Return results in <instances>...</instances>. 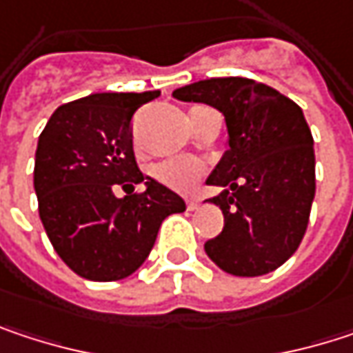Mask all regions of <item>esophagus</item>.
Listing matches in <instances>:
<instances>
[{"mask_svg":"<svg viewBox=\"0 0 353 353\" xmlns=\"http://www.w3.org/2000/svg\"><path fill=\"white\" fill-rule=\"evenodd\" d=\"M200 206V200L198 198H188V210H196Z\"/></svg>","mask_w":353,"mask_h":353,"instance_id":"esophagus-1","label":"esophagus"}]
</instances>
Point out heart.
Listing matches in <instances>:
<instances>
[{
  "mask_svg": "<svg viewBox=\"0 0 353 353\" xmlns=\"http://www.w3.org/2000/svg\"><path fill=\"white\" fill-rule=\"evenodd\" d=\"M204 174V163L192 157H177L159 163L153 170V176L161 183L176 188V190H190Z\"/></svg>",
  "mask_w": 353,
  "mask_h": 353,
  "instance_id": "1",
  "label": "heart"
}]
</instances>
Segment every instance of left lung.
I'll use <instances>...</instances> for the list:
<instances>
[{"label": "left lung", "mask_w": 353, "mask_h": 353, "mask_svg": "<svg viewBox=\"0 0 353 353\" xmlns=\"http://www.w3.org/2000/svg\"><path fill=\"white\" fill-rule=\"evenodd\" d=\"M181 102L216 108L225 116L227 151L206 183L223 188L225 227L204 243L227 274L263 276L301 245L315 198V149L303 110L270 85L216 77L174 92Z\"/></svg>", "instance_id": "1"}]
</instances>
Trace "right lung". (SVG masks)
I'll return each instance as SVG.
<instances>
[{
  "instance_id": "add662e5",
  "label": "right lung",
  "mask_w": 353,
  "mask_h": 353,
  "mask_svg": "<svg viewBox=\"0 0 353 353\" xmlns=\"http://www.w3.org/2000/svg\"><path fill=\"white\" fill-rule=\"evenodd\" d=\"M159 92H104L59 106L38 137V214L59 257L81 278L114 282L134 274L161 223L185 210L174 190L145 177L134 159L130 118ZM137 183L145 192L132 194ZM127 196L118 199L113 188Z\"/></svg>"
}]
</instances>
